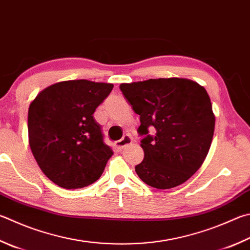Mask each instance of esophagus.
<instances>
[{"label":"esophagus","instance_id":"34e87169","mask_svg":"<svg viewBox=\"0 0 250 250\" xmlns=\"http://www.w3.org/2000/svg\"><path fill=\"white\" fill-rule=\"evenodd\" d=\"M131 143H132V138H131L130 135H125V137L122 138L121 140L117 141V142L115 143V146L118 149H124L125 147L128 146V145H130Z\"/></svg>","mask_w":250,"mask_h":250}]
</instances>
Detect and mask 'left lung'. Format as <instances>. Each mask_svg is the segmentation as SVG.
Returning <instances> with one entry per match:
<instances>
[{
	"instance_id": "left-lung-1",
	"label": "left lung",
	"mask_w": 250,
	"mask_h": 250,
	"mask_svg": "<svg viewBox=\"0 0 250 250\" xmlns=\"http://www.w3.org/2000/svg\"><path fill=\"white\" fill-rule=\"evenodd\" d=\"M120 89L140 116L144 151L135 166L140 179L156 189L184 184L203 164L214 133L206 88L191 80L170 78L125 83Z\"/></svg>"
}]
</instances>
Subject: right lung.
Wrapping results in <instances>:
<instances>
[{"instance_id":"add662e5","label":"right lung","mask_w":250,"mask_h":250,"mask_svg":"<svg viewBox=\"0 0 250 250\" xmlns=\"http://www.w3.org/2000/svg\"><path fill=\"white\" fill-rule=\"evenodd\" d=\"M112 88L109 83L64 81L48 86L31 102V152L40 169L59 187L83 188L102 176L113 153L93 115Z\"/></svg>"}]
</instances>
